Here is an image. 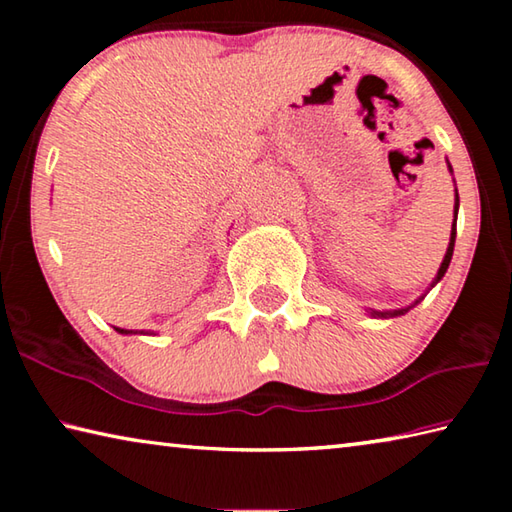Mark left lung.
Returning <instances> with one entry per match:
<instances>
[{
	"label": "left lung",
	"mask_w": 512,
	"mask_h": 512,
	"mask_svg": "<svg viewBox=\"0 0 512 512\" xmlns=\"http://www.w3.org/2000/svg\"><path fill=\"white\" fill-rule=\"evenodd\" d=\"M456 198H458V194H456ZM456 210H458V203H456ZM454 241H456V216H454V228H452V239H449V246H447V253H445V259H443V264H440V268H438V275H436V282H440V277L445 275V271L449 268V262H452V255H454ZM420 302V300H418ZM415 307V305H413ZM411 307H406V309H397V311H370L372 316H381V318H386V316H402V314H406V311H409Z\"/></svg>",
	"instance_id": "1"
}]
</instances>
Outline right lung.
Here are the masks:
<instances>
[{"label":"right lung","instance_id":"right-lung-1","mask_svg":"<svg viewBox=\"0 0 512 512\" xmlns=\"http://www.w3.org/2000/svg\"><path fill=\"white\" fill-rule=\"evenodd\" d=\"M115 329H117V332H119V334H135V332H133V329H121V327H115Z\"/></svg>","mask_w":512,"mask_h":512}]
</instances>
